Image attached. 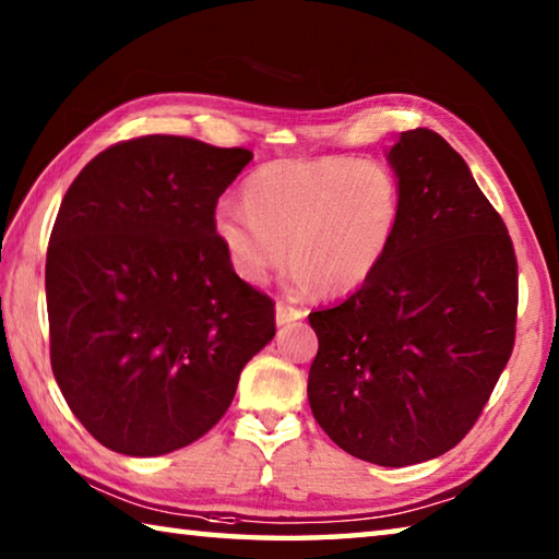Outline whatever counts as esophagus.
<instances>
[{
	"mask_svg": "<svg viewBox=\"0 0 559 559\" xmlns=\"http://www.w3.org/2000/svg\"><path fill=\"white\" fill-rule=\"evenodd\" d=\"M302 318V310L288 306V302H276V323L278 325H288L296 323V320Z\"/></svg>",
	"mask_w": 559,
	"mask_h": 559,
	"instance_id": "34e87169",
	"label": "esophagus"
}]
</instances>
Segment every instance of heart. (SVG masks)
<instances>
[{"instance_id":"obj_1","label":"heart","mask_w":559,"mask_h":559,"mask_svg":"<svg viewBox=\"0 0 559 559\" xmlns=\"http://www.w3.org/2000/svg\"><path fill=\"white\" fill-rule=\"evenodd\" d=\"M241 194L243 204H216L212 229L249 286H261L288 249L293 286L345 296L374 276L402 224L400 179L377 159H273L243 179Z\"/></svg>"}]
</instances>
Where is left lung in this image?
Wrapping results in <instances>:
<instances>
[{
    "mask_svg": "<svg viewBox=\"0 0 559 559\" xmlns=\"http://www.w3.org/2000/svg\"><path fill=\"white\" fill-rule=\"evenodd\" d=\"M386 163L402 189L400 231L365 286L308 316V402L340 449L400 468L456 447L484 412L513 353L518 261L439 132H402Z\"/></svg>",
    "mask_w": 559,
    "mask_h": 559,
    "instance_id": "1",
    "label": "left lung"
}]
</instances>
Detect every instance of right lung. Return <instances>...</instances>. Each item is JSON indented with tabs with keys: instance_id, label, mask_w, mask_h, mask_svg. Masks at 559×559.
Wrapping results in <instances>:
<instances>
[{
	"instance_id": "right-lung-1",
	"label": "right lung",
	"mask_w": 559,
	"mask_h": 559,
	"mask_svg": "<svg viewBox=\"0 0 559 559\" xmlns=\"http://www.w3.org/2000/svg\"><path fill=\"white\" fill-rule=\"evenodd\" d=\"M243 147L145 135L66 192L46 253L51 370L83 427L126 456L204 437L276 335L273 300L231 271L212 216Z\"/></svg>"
}]
</instances>
